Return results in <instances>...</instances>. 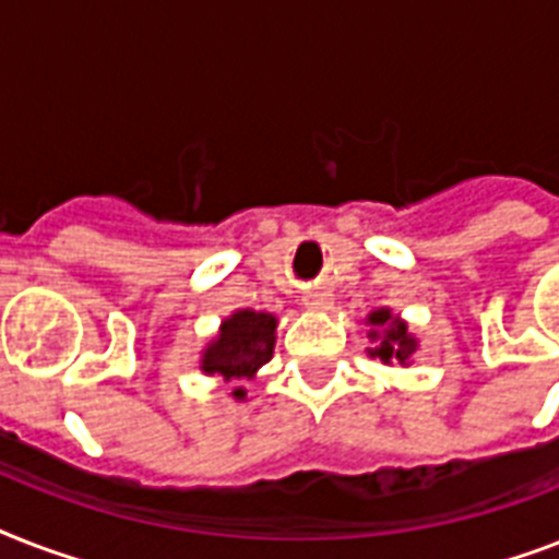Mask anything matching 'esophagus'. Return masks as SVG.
I'll use <instances>...</instances> for the list:
<instances>
[{"mask_svg":"<svg viewBox=\"0 0 559 559\" xmlns=\"http://www.w3.org/2000/svg\"><path fill=\"white\" fill-rule=\"evenodd\" d=\"M305 305L310 310H328L331 307V296L322 293V289H310V293H305Z\"/></svg>","mask_w":559,"mask_h":559,"instance_id":"1","label":"esophagus"}]
</instances>
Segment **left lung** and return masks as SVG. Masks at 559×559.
I'll return each mask as SVG.
<instances>
[{"label":"left lung","mask_w":559,"mask_h":559,"mask_svg":"<svg viewBox=\"0 0 559 559\" xmlns=\"http://www.w3.org/2000/svg\"><path fill=\"white\" fill-rule=\"evenodd\" d=\"M368 324H371V331H368V340H371V357L382 359V362H406L412 357V350H415V340L406 333V324L397 322V319H391L389 310H373L368 316Z\"/></svg>","instance_id":"left-lung-1"}]
</instances>
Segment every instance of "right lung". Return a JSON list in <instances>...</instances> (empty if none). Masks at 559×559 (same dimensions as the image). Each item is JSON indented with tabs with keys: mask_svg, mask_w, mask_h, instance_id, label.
<instances>
[{
	"mask_svg": "<svg viewBox=\"0 0 559 559\" xmlns=\"http://www.w3.org/2000/svg\"><path fill=\"white\" fill-rule=\"evenodd\" d=\"M275 345V316L240 310L223 322L219 336L209 345L202 357V371L217 373L226 380L252 377L272 359ZM235 397H246L243 389H235Z\"/></svg>",
	"mask_w": 559,
	"mask_h": 559,
	"instance_id": "add662e5",
	"label": "right lung"
}]
</instances>
